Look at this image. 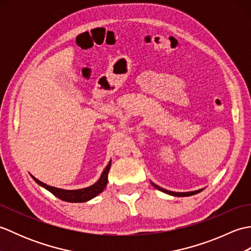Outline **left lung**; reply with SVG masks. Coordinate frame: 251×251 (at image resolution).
I'll return each instance as SVG.
<instances>
[{"label": "left lung", "instance_id": "8db88e82", "mask_svg": "<svg viewBox=\"0 0 251 251\" xmlns=\"http://www.w3.org/2000/svg\"><path fill=\"white\" fill-rule=\"evenodd\" d=\"M151 184L154 186V188L164 192V193L166 194H169V195H173V196H178V197H185V196H191V195H195L197 193H200V192L202 191V189L201 190H197V191H191V192H174V191H168V190H165L163 188H161V186L156 185L155 183H153L151 181Z\"/></svg>", "mask_w": 251, "mask_h": 251}]
</instances>
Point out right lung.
<instances>
[{
  "label": "right lung",
  "mask_w": 251,
  "mask_h": 251,
  "mask_svg": "<svg viewBox=\"0 0 251 251\" xmlns=\"http://www.w3.org/2000/svg\"><path fill=\"white\" fill-rule=\"evenodd\" d=\"M110 167H111V161L108 165H106V167L104 168L102 174H101L97 182L94 183L93 185L87 186V188L78 189V190H63L59 188H55V186H50L43 183L42 181L36 179L32 175L31 177L33 178V180L37 184L43 186L44 189L50 191L51 194H54L56 197H58V199H60L65 201H69V202H84L94 199V197L99 195L101 192L104 190L106 183H108V174H109Z\"/></svg>",
  "instance_id": "1"
}]
</instances>
